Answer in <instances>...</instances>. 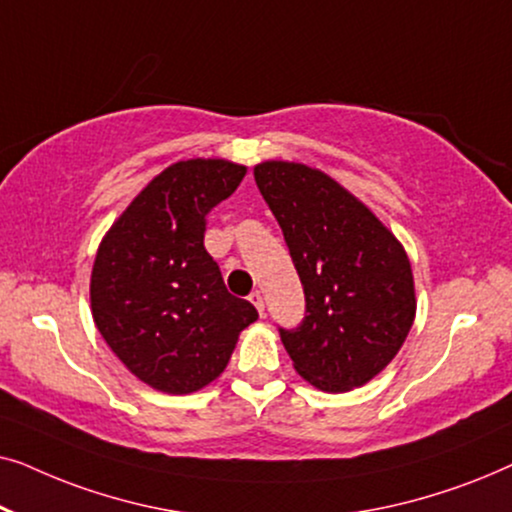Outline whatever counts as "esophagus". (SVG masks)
Segmentation results:
<instances>
[{
	"instance_id": "esophagus-1",
	"label": "esophagus",
	"mask_w": 512,
	"mask_h": 512,
	"mask_svg": "<svg viewBox=\"0 0 512 512\" xmlns=\"http://www.w3.org/2000/svg\"><path fill=\"white\" fill-rule=\"evenodd\" d=\"M249 300H251V303H254L258 314H261V317H263V314H265V303H263L261 291H251V293H249Z\"/></svg>"
}]
</instances>
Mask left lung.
<instances>
[{"label":"left lung","instance_id":"left-lung-1","mask_svg":"<svg viewBox=\"0 0 512 512\" xmlns=\"http://www.w3.org/2000/svg\"><path fill=\"white\" fill-rule=\"evenodd\" d=\"M305 293V317L279 328L298 375L342 394L387 368L415 319L405 251L370 209L324 172L272 160L254 170Z\"/></svg>","mask_w":512,"mask_h":512}]
</instances>
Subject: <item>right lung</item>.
I'll return each instance as SVG.
<instances>
[{
	"mask_svg": "<svg viewBox=\"0 0 512 512\" xmlns=\"http://www.w3.org/2000/svg\"><path fill=\"white\" fill-rule=\"evenodd\" d=\"M247 167L181 160L132 200L104 237L90 277L97 331L149 387L191 394L216 380L242 328L258 319L228 293L205 249L207 214L235 193Z\"/></svg>",
	"mask_w": 512,
	"mask_h": 512,
	"instance_id": "add662e5",
	"label": "right lung"
}]
</instances>
